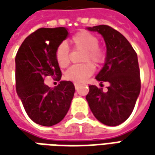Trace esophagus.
I'll return each instance as SVG.
<instances>
[{
  "instance_id": "esophagus-1",
  "label": "esophagus",
  "mask_w": 155,
  "mask_h": 155,
  "mask_svg": "<svg viewBox=\"0 0 155 155\" xmlns=\"http://www.w3.org/2000/svg\"><path fill=\"white\" fill-rule=\"evenodd\" d=\"M74 86H75V88H76V90H78V89L79 88V86H80V84H77V83H75Z\"/></svg>"
}]
</instances>
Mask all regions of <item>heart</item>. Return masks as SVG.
<instances>
[{"instance_id": "heart-1", "label": "heart", "mask_w": 155, "mask_h": 155, "mask_svg": "<svg viewBox=\"0 0 155 155\" xmlns=\"http://www.w3.org/2000/svg\"><path fill=\"white\" fill-rule=\"evenodd\" d=\"M71 44L76 50L84 51L82 62H86L79 65H73L65 72V78L74 83H84L95 71V64H103L105 58L104 51L98 47L99 39L87 31H81L74 34L70 39ZM55 58L60 67L68 66L71 62L70 51L66 43L63 42L57 46ZM91 61V62L90 61Z\"/></svg>"}]
</instances>
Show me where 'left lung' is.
<instances>
[{"mask_svg":"<svg viewBox=\"0 0 155 155\" xmlns=\"http://www.w3.org/2000/svg\"><path fill=\"white\" fill-rule=\"evenodd\" d=\"M104 37L107 56L96 79L109 82L108 91L90 85L86 100L99 122L117 126L125 122L134 110L140 91V69L137 54L122 33L107 25L88 27Z\"/></svg>","mask_w":155,"mask_h":155,"instance_id":"1","label":"left lung"}]
</instances>
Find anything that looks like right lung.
I'll return each mask as SVG.
<instances>
[{
  "label": "right lung",
  "instance_id": "obj_1",
  "mask_svg": "<svg viewBox=\"0 0 155 155\" xmlns=\"http://www.w3.org/2000/svg\"><path fill=\"white\" fill-rule=\"evenodd\" d=\"M67 36L64 27L39 28L25 39L15 57L17 94L27 116L42 126L61 122L74 96L75 87L71 81H61L54 88L44 83L47 75L61 79L55 51Z\"/></svg>",
  "mask_w": 155,
  "mask_h": 155
}]
</instances>
